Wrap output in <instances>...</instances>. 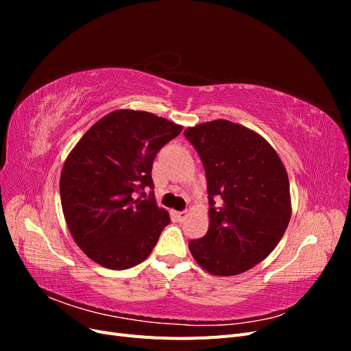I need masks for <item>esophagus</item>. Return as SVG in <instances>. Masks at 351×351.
Listing matches in <instances>:
<instances>
[{
  "mask_svg": "<svg viewBox=\"0 0 351 351\" xmlns=\"http://www.w3.org/2000/svg\"><path fill=\"white\" fill-rule=\"evenodd\" d=\"M173 217L177 219V221H184V218L187 217V212L186 210H183V212H173Z\"/></svg>",
  "mask_w": 351,
  "mask_h": 351,
  "instance_id": "esophagus-1",
  "label": "esophagus"
}]
</instances>
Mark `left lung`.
Masks as SVG:
<instances>
[{
	"label": "left lung",
	"instance_id": "8db88e82",
	"mask_svg": "<svg viewBox=\"0 0 351 351\" xmlns=\"http://www.w3.org/2000/svg\"><path fill=\"white\" fill-rule=\"evenodd\" d=\"M184 136L205 167L210 205L208 232L189 249L217 277L246 272L277 247L290 222L285 167L261 134L228 120L187 127Z\"/></svg>",
	"mask_w": 351,
	"mask_h": 351
}]
</instances>
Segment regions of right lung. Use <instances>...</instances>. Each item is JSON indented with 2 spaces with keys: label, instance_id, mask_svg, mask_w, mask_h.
Masks as SVG:
<instances>
[{
  "label": "right lung",
  "instance_id": "right-lung-1",
  "mask_svg": "<svg viewBox=\"0 0 351 351\" xmlns=\"http://www.w3.org/2000/svg\"><path fill=\"white\" fill-rule=\"evenodd\" d=\"M183 130L164 117L117 110L95 123L69 154L60 177L62 214L73 240L108 269L143 262L169 224L154 193L152 164L161 147Z\"/></svg>",
  "mask_w": 351,
  "mask_h": 351
}]
</instances>
